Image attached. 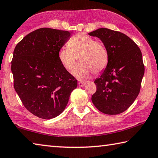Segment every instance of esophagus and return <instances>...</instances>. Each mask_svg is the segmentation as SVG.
<instances>
[{"label": "esophagus", "instance_id": "esophagus-1", "mask_svg": "<svg viewBox=\"0 0 158 158\" xmlns=\"http://www.w3.org/2000/svg\"><path fill=\"white\" fill-rule=\"evenodd\" d=\"M85 82H79L78 83H77V85H78L79 87H83L84 85H85Z\"/></svg>", "mask_w": 158, "mask_h": 158}]
</instances>
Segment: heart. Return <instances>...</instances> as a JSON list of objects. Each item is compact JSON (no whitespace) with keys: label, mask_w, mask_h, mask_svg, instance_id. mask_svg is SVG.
<instances>
[{"label":"heart","mask_w":158,"mask_h":158,"mask_svg":"<svg viewBox=\"0 0 158 158\" xmlns=\"http://www.w3.org/2000/svg\"><path fill=\"white\" fill-rule=\"evenodd\" d=\"M57 58L61 64L67 71L73 70V75L78 80H85L94 73L103 71L109 60L108 51L101 41H95L90 36L84 33L75 35L69 41L67 48L59 50Z\"/></svg>","instance_id":"1"}]
</instances>
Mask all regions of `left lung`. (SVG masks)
<instances>
[{"label":"left lung","mask_w":158,"mask_h":158,"mask_svg":"<svg viewBox=\"0 0 158 158\" xmlns=\"http://www.w3.org/2000/svg\"><path fill=\"white\" fill-rule=\"evenodd\" d=\"M89 35L100 39L108 51L109 60L100 77L96 79L93 104L106 114L122 113L139 94L144 74L142 55L137 45L122 32L98 28Z\"/></svg>","instance_id":"left-lung-1"}]
</instances>
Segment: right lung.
<instances>
[{"instance_id":"1","label":"right lung","mask_w":158,"mask_h":158,"mask_svg":"<svg viewBox=\"0 0 158 158\" xmlns=\"http://www.w3.org/2000/svg\"><path fill=\"white\" fill-rule=\"evenodd\" d=\"M70 36L66 30L43 27L27 35L14 51L11 70L15 89L24 107L39 118L60 115L77 86V80L57 58Z\"/></svg>"}]
</instances>
